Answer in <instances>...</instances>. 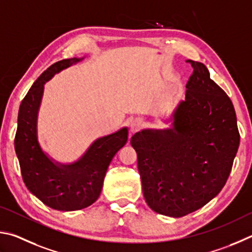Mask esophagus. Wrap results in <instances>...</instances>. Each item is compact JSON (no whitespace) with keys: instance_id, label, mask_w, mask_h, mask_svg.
I'll list each match as a JSON object with an SVG mask.
<instances>
[{"instance_id":"1","label":"esophagus","mask_w":252,"mask_h":252,"mask_svg":"<svg viewBox=\"0 0 252 252\" xmlns=\"http://www.w3.org/2000/svg\"><path fill=\"white\" fill-rule=\"evenodd\" d=\"M142 125H143V119L142 118H139V117L134 118L129 124L130 131H131V133H135V131H137L140 128V126H142Z\"/></svg>"}]
</instances>
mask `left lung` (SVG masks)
Masks as SVG:
<instances>
[{
    "label": "left lung",
    "mask_w": 252,
    "mask_h": 252,
    "mask_svg": "<svg viewBox=\"0 0 252 252\" xmlns=\"http://www.w3.org/2000/svg\"><path fill=\"white\" fill-rule=\"evenodd\" d=\"M186 98L173 127L144 129L130 139L145 200L156 213L179 218L204 207L223 188L238 152L236 112L226 93L195 61Z\"/></svg>",
    "instance_id": "left-lung-1"
}]
</instances>
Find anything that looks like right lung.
Wrapping results in <instances>:
<instances>
[{"instance_id":"right-lung-1","label":"right lung","mask_w":252,"mask_h":252,"mask_svg":"<svg viewBox=\"0 0 252 252\" xmlns=\"http://www.w3.org/2000/svg\"><path fill=\"white\" fill-rule=\"evenodd\" d=\"M79 61L74 57L56 62L34 82L20 105L14 139L25 186L43 204L62 211L79 210L94 204L110 161L128 139V130L124 127L95 140L81 159L69 165L54 162L42 151L37 142L36 121L44 84Z\"/></svg>"}]
</instances>
